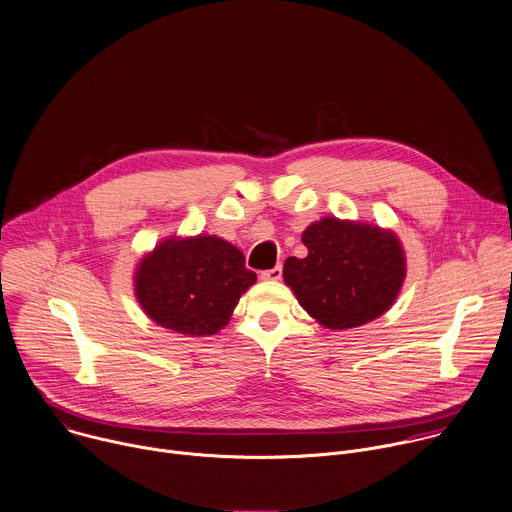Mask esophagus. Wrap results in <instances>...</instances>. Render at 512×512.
<instances>
[{"instance_id":"esophagus-1","label":"esophagus","mask_w":512,"mask_h":512,"mask_svg":"<svg viewBox=\"0 0 512 512\" xmlns=\"http://www.w3.org/2000/svg\"><path fill=\"white\" fill-rule=\"evenodd\" d=\"M260 278H262V280H280V278H282V266L278 264V266H274V268H270V270H264V272L260 274Z\"/></svg>"}]
</instances>
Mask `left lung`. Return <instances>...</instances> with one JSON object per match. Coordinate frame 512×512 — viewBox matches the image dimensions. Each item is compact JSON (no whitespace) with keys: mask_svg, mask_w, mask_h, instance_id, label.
<instances>
[{"mask_svg":"<svg viewBox=\"0 0 512 512\" xmlns=\"http://www.w3.org/2000/svg\"><path fill=\"white\" fill-rule=\"evenodd\" d=\"M306 258L284 262V282L302 309L327 329H353L381 317L401 288L399 240L377 226L323 218L302 234Z\"/></svg>","mask_w":512,"mask_h":512,"instance_id":"obj_1","label":"left lung"}]
</instances>
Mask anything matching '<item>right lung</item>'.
<instances>
[{
	"label": "right lung",
	"mask_w": 512,
	"mask_h": 512,
	"mask_svg": "<svg viewBox=\"0 0 512 512\" xmlns=\"http://www.w3.org/2000/svg\"><path fill=\"white\" fill-rule=\"evenodd\" d=\"M244 254L216 236L169 238L137 268L135 292L157 325L187 337L218 333L256 282Z\"/></svg>",
	"instance_id": "add662e5"
}]
</instances>
